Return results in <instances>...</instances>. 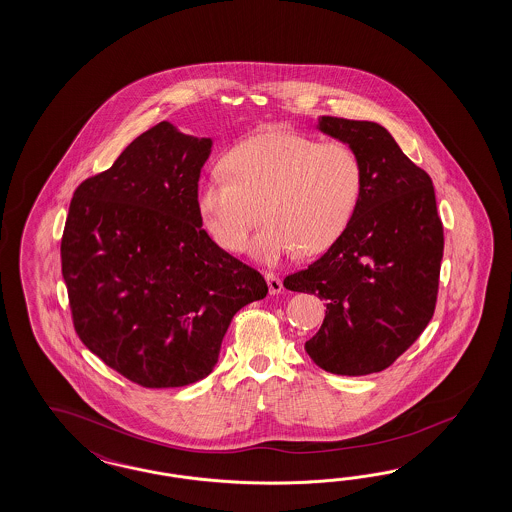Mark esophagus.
<instances>
[{
	"mask_svg": "<svg viewBox=\"0 0 512 512\" xmlns=\"http://www.w3.org/2000/svg\"><path fill=\"white\" fill-rule=\"evenodd\" d=\"M266 277V283H268V290H270V294H279L281 290H283V281L277 277V275L272 274V272H266L264 274Z\"/></svg>",
	"mask_w": 512,
	"mask_h": 512,
	"instance_id": "1",
	"label": "esophagus"
}]
</instances>
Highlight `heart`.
Instances as JSON below:
<instances>
[{
    "mask_svg": "<svg viewBox=\"0 0 512 512\" xmlns=\"http://www.w3.org/2000/svg\"><path fill=\"white\" fill-rule=\"evenodd\" d=\"M364 164L346 142H322L275 129L240 142L224 166L207 170L196 205L203 227L218 246L240 251L259 220L266 224L251 242L264 262L300 248L312 255L331 248L359 209Z\"/></svg>",
    "mask_w": 512,
    "mask_h": 512,
    "instance_id": "1",
    "label": "heart"
}]
</instances>
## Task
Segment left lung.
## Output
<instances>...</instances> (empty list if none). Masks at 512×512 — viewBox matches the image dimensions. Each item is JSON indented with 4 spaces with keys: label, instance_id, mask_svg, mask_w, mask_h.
I'll return each instance as SVG.
<instances>
[{
    "label": "left lung",
    "instance_id": "8db88e82",
    "mask_svg": "<svg viewBox=\"0 0 512 512\" xmlns=\"http://www.w3.org/2000/svg\"><path fill=\"white\" fill-rule=\"evenodd\" d=\"M318 129L359 151L361 203L346 233L283 285L325 301L324 324L305 342L312 361L329 374H375L435 314L444 253L435 188L383 125L320 116Z\"/></svg>",
    "mask_w": 512,
    "mask_h": 512
}]
</instances>
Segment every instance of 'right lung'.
I'll return each instance as SVG.
<instances>
[{"label": "right lung", "mask_w": 512, "mask_h": 512, "mask_svg": "<svg viewBox=\"0 0 512 512\" xmlns=\"http://www.w3.org/2000/svg\"><path fill=\"white\" fill-rule=\"evenodd\" d=\"M211 146L153 125L70 201L61 264L75 333L140 387L207 377L233 316L268 294L201 227L196 192Z\"/></svg>", "instance_id": "add662e5"}]
</instances>
